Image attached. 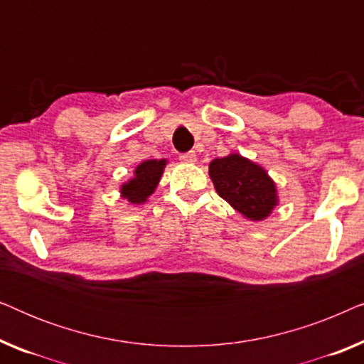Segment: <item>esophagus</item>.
Listing matches in <instances>:
<instances>
[{"instance_id":"34e87169","label":"esophagus","mask_w":364,"mask_h":364,"mask_svg":"<svg viewBox=\"0 0 364 364\" xmlns=\"http://www.w3.org/2000/svg\"><path fill=\"white\" fill-rule=\"evenodd\" d=\"M178 159H181L183 164H193L197 161V156H196V152H186V154H181Z\"/></svg>"}]
</instances>
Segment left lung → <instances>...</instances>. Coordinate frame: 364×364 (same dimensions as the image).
<instances>
[{
	"label": "left lung",
	"mask_w": 364,
	"mask_h": 364,
	"mask_svg": "<svg viewBox=\"0 0 364 364\" xmlns=\"http://www.w3.org/2000/svg\"><path fill=\"white\" fill-rule=\"evenodd\" d=\"M213 187L223 200L252 222H262L278 205V192L268 172L240 154L213 159L208 166Z\"/></svg>",
	"instance_id": "obj_1"
}]
</instances>
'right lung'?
Returning a JSON list of instances; mask_svg holds the SVG:
<instances>
[{"mask_svg": "<svg viewBox=\"0 0 364 364\" xmlns=\"http://www.w3.org/2000/svg\"><path fill=\"white\" fill-rule=\"evenodd\" d=\"M166 166V159H149L139 164L134 171V177L121 186V197L137 205L146 203L147 198L156 192Z\"/></svg>", "mask_w": 364, "mask_h": 364, "instance_id": "right-lung-1", "label": "right lung"}]
</instances>
